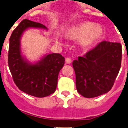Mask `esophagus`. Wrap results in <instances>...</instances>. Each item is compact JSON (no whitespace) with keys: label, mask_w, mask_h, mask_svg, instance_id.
Returning <instances> with one entry per match:
<instances>
[{"label":"esophagus","mask_w":128,"mask_h":128,"mask_svg":"<svg viewBox=\"0 0 128 128\" xmlns=\"http://www.w3.org/2000/svg\"><path fill=\"white\" fill-rule=\"evenodd\" d=\"M66 62L68 63V64H70V63H71L72 62V60L70 58H67L66 59Z\"/></svg>","instance_id":"esophagus-1"}]
</instances>
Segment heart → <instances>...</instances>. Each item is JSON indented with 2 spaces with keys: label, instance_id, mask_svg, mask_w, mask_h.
I'll use <instances>...</instances> for the list:
<instances>
[{
  "label": "heart",
  "instance_id": "heart-1",
  "mask_svg": "<svg viewBox=\"0 0 128 128\" xmlns=\"http://www.w3.org/2000/svg\"><path fill=\"white\" fill-rule=\"evenodd\" d=\"M103 33V30L100 26H95L94 23L86 22L70 28L67 35L70 38H82V44L86 47L92 46L97 42Z\"/></svg>",
  "mask_w": 128,
  "mask_h": 128
}]
</instances>
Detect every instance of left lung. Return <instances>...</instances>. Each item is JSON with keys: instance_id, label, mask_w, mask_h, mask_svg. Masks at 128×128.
I'll return each instance as SVG.
<instances>
[{"instance_id": "left-lung-1", "label": "left lung", "mask_w": 128, "mask_h": 128, "mask_svg": "<svg viewBox=\"0 0 128 128\" xmlns=\"http://www.w3.org/2000/svg\"><path fill=\"white\" fill-rule=\"evenodd\" d=\"M122 46L102 41L72 62L78 92L92 98L110 91L120 71Z\"/></svg>"}]
</instances>
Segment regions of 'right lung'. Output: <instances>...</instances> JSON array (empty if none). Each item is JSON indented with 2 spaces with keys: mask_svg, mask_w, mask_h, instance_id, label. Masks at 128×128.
Segmentation results:
<instances>
[{
  "mask_svg": "<svg viewBox=\"0 0 128 128\" xmlns=\"http://www.w3.org/2000/svg\"><path fill=\"white\" fill-rule=\"evenodd\" d=\"M28 28L46 29L40 22L22 20L10 38L8 63L12 80L20 90L30 96L43 98L56 91L58 74L64 66L65 58L59 53H52L34 65L26 61L21 56L20 39Z\"/></svg>",
  "mask_w": 128,
  "mask_h": 128,
  "instance_id": "add662e5",
  "label": "right lung"
}]
</instances>
